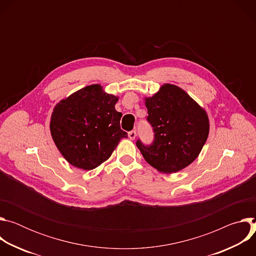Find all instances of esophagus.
<instances>
[{"label": "esophagus", "mask_w": 256, "mask_h": 256, "mask_svg": "<svg viewBox=\"0 0 256 256\" xmlns=\"http://www.w3.org/2000/svg\"><path fill=\"white\" fill-rule=\"evenodd\" d=\"M136 130H132V132H128V138H130V140H134V138H136Z\"/></svg>", "instance_id": "obj_1"}]
</instances>
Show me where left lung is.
<instances>
[{
	"label": "left lung",
	"mask_w": 256,
	"mask_h": 256,
	"mask_svg": "<svg viewBox=\"0 0 256 256\" xmlns=\"http://www.w3.org/2000/svg\"><path fill=\"white\" fill-rule=\"evenodd\" d=\"M148 122L155 140L136 147L151 166L162 173H175L190 165L200 155L210 132L206 112L184 89L163 84L152 97H144Z\"/></svg>",
	"instance_id": "left-lung-1"
}]
</instances>
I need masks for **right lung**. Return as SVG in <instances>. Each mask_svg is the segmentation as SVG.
Returning a JSON list of instances; mask_svg holds the SVG:
<instances>
[{
	"label": "right lung",
	"mask_w": 256,
	"mask_h": 256,
	"mask_svg": "<svg viewBox=\"0 0 256 256\" xmlns=\"http://www.w3.org/2000/svg\"><path fill=\"white\" fill-rule=\"evenodd\" d=\"M118 97L100 84L86 86L54 108L50 134L62 157L72 166L92 170L112 156L128 134L120 128L122 114L116 110Z\"/></svg>",
	"instance_id": "right-lung-1"
}]
</instances>
